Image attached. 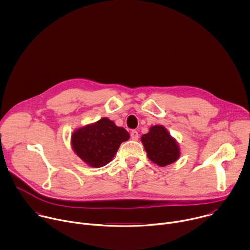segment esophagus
<instances>
[{
  "label": "esophagus",
  "mask_w": 250,
  "mask_h": 250,
  "mask_svg": "<svg viewBox=\"0 0 250 250\" xmlns=\"http://www.w3.org/2000/svg\"><path fill=\"white\" fill-rule=\"evenodd\" d=\"M130 138H131L132 140H134V141L138 140V132H137V130H131V132H130Z\"/></svg>",
  "instance_id": "34e87169"
}]
</instances>
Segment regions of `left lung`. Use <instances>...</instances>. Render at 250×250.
Wrapping results in <instances>:
<instances>
[{
	"label": "left lung",
	"instance_id": "8db88e82",
	"mask_svg": "<svg viewBox=\"0 0 250 250\" xmlns=\"http://www.w3.org/2000/svg\"><path fill=\"white\" fill-rule=\"evenodd\" d=\"M141 142L148 158L160 167L172 164L180 157V147L165 126L153 125L142 134Z\"/></svg>",
	"mask_w": 250,
	"mask_h": 250
}]
</instances>
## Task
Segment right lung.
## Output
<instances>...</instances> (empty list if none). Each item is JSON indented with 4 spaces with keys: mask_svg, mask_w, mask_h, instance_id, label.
<instances>
[{
    "mask_svg": "<svg viewBox=\"0 0 250 250\" xmlns=\"http://www.w3.org/2000/svg\"><path fill=\"white\" fill-rule=\"evenodd\" d=\"M128 138L129 133L124 127L117 126L108 118H102L74 130L71 146L88 166L100 168L113 160L122 142Z\"/></svg>",
    "mask_w": 250,
    "mask_h": 250,
    "instance_id": "obj_1",
    "label": "right lung"
}]
</instances>
